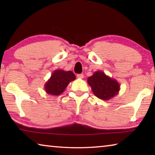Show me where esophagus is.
<instances>
[{
    "label": "esophagus",
    "mask_w": 155,
    "mask_h": 155,
    "mask_svg": "<svg viewBox=\"0 0 155 155\" xmlns=\"http://www.w3.org/2000/svg\"><path fill=\"white\" fill-rule=\"evenodd\" d=\"M77 77L78 78H83L84 76H83V74H78L77 75Z\"/></svg>",
    "instance_id": "obj_1"
}]
</instances>
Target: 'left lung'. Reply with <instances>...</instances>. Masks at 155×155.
<instances>
[{
	"label": "left lung",
	"mask_w": 155,
	"mask_h": 155,
	"mask_svg": "<svg viewBox=\"0 0 155 155\" xmlns=\"http://www.w3.org/2000/svg\"><path fill=\"white\" fill-rule=\"evenodd\" d=\"M94 95L103 101H109L118 94L120 85L117 81L102 71H96L87 78Z\"/></svg>",
	"instance_id": "obj_1"
}]
</instances>
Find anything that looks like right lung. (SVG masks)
<instances>
[{
    "label": "right lung",
    "instance_id": "1",
    "mask_svg": "<svg viewBox=\"0 0 155 155\" xmlns=\"http://www.w3.org/2000/svg\"><path fill=\"white\" fill-rule=\"evenodd\" d=\"M75 79L74 74L70 70H56L44 85V90L50 95L59 96L64 92L68 84Z\"/></svg>",
    "mask_w": 155,
    "mask_h": 155
}]
</instances>
